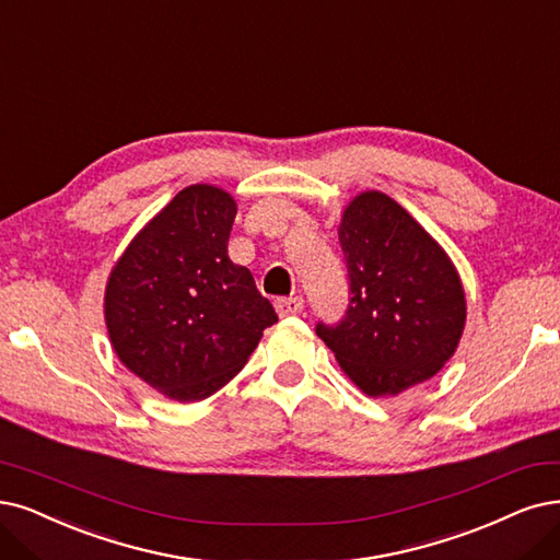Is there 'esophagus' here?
Instances as JSON below:
<instances>
[{"mask_svg": "<svg viewBox=\"0 0 560 560\" xmlns=\"http://www.w3.org/2000/svg\"><path fill=\"white\" fill-rule=\"evenodd\" d=\"M275 308H277V314H279L281 318L295 316V314H300L302 308H304V300H302V298H279V300L275 302Z\"/></svg>", "mask_w": 560, "mask_h": 560, "instance_id": "1", "label": "esophagus"}]
</instances>
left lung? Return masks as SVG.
I'll list each match as a JSON object with an SVG mask.
<instances>
[{
  "mask_svg": "<svg viewBox=\"0 0 560 560\" xmlns=\"http://www.w3.org/2000/svg\"><path fill=\"white\" fill-rule=\"evenodd\" d=\"M350 304L316 332L366 397H397L433 378L457 350L466 293L445 248L383 191H362L339 221Z\"/></svg>",
  "mask_w": 560,
  "mask_h": 560,
  "instance_id": "1",
  "label": "left lung"
}]
</instances>
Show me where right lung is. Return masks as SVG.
<instances>
[{
  "label": "right lung",
  "mask_w": 560,
  "mask_h": 560,
  "mask_svg": "<svg viewBox=\"0 0 560 560\" xmlns=\"http://www.w3.org/2000/svg\"><path fill=\"white\" fill-rule=\"evenodd\" d=\"M237 202L191 184L144 223L103 295L119 362L165 399L200 401L231 381L279 318L246 267L228 258Z\"/></svg>",
  "instance_id": "obj_1"
}]
</instances>
